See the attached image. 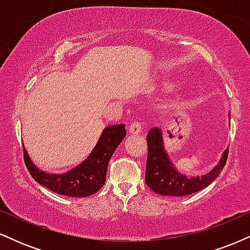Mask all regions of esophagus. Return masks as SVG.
I'll use <instances>...</instances> for the list:
<instances>
[{
    "label": "esophagus",
    "instance_id": "34e87169",
    "mask_svg": "<svg viewBox=\"0 0 250 250\" xmlns=\"http://www.w3.org/2000/svg\"><path fill=\"white\" fill-rule=\"evenodd\" d=\"M141 131H142V128L140 123L134 122L129 125V134L133 135V136H137V135L141 134Z\"/></svg>",
    "mask_w": 250,
    "mask_h": 250
}]
</instances>
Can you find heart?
<instances>
[{
    "mask_svg": "<svg viewBox=\"0 0 250 250\" xmlns=\"http://www.w3.org/2000/svg\"><path fill=\"white\" fill-rule=\"evenodd\" d=\"M177 84H179V81H176V80H167L165 84H163V87L167 89V90H174V89L177 88Z\"/></svg>",
    "mask_w": 250,
    "mask_h": 250,
    "instance_id": "b5f03b06",
    "label": "heart"
}]
</instances>
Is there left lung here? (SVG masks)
I'll use <instances>...</instances> for the list:
<instances>
[{"label":"left lung","mask_w":250,"mask_h":250,"mask_svg":"<svg viewBox=\"0 0 250 250\" xmlns=\"http://www.w3.org/2000/svg\"><path fill=\"white\" fill-rule=\"evenodd\" d=\"M230 117V114H228ZM148 156L146 165V185L163 196H186L201 190L216 180L225 167L228 148L223 151L219 163L201 176H187L180 173L165 148L161 129L153 128L147 135Z\"/></svg>","instance_id":"left-lung-1"}]
</instances>
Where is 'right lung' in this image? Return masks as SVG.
I'll return each mask as SVG.
<instances>
[{
    "instance_id": "obj_1",
    "label": "right lung",
    "mask_w": 250,
    "mask_h": 250,
    "mask_svg": "<svg viewBox=\"0 0 250 250\" xmlns=\"http://www.w3.org/2000/svg\"><path fill=\"white\" fill-rule=\"evenodd\" d=\"M125 125H109L102 130L101 136L84 161L62 174H51L41 170L31 161L23 147L24 163L34 180L54 193L70 197H87L103 187L107 176L108 163L120 143L125 140Z\"/></svg>"
}]
</instances>
